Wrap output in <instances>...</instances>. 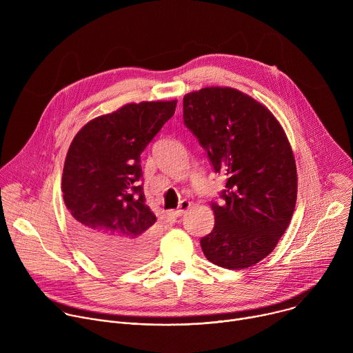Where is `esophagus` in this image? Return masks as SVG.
<instances>
[{"mask_svg":"<svg viewBox=\"0 0 353 353\" xmlns=\"http://www.w3.org/2000/svg\"><path fill=\"white\" fill-rule=\"evenodd\" d=\"M190 207H191V203H190V201L183 199V201H180V204H179L177 210H174V211H173V214H174L176 216H181L183 214H185V212L188 211V208H190Z\"/></svg>","mask_w":353,"mask_h":353,"instance_id":"obj_1","label":"esophagus"}]
</instances>
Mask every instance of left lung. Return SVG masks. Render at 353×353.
Here are the masks:
<instances>
[{"label":"left lung","instance_id":"1","mask_svg":"<svg viewBox=\"0 0 353 353\" xmlns=\"http://www.w3.org/2000/svg\"><path fill=\"white\" fill-rule=\"evenodd\" d=\"M184 124L228 176L225 204L212 203L215 226L201 239L205 257L228 270L256 265L290 223L297 173L293 150L263 103L229 86H207L183 99Z\"/></svg>","mask_w":353,"mask_h":353}]
</instances>
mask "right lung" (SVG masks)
Wrapping results in <instances>:
<instances>
[{"label":"right lung","instance_id":"obj_1","mask_svg":"<svg viewBox=\"0 0 353 353\" xmlns=\"http://www.w3.org/2000/svg\"><path fill=\"white\" fill-rule=\"evenodd\" d=\"M177 100L127 103L94 117L74 137L63 198L85 253L109 270H128L152 253L155 214L146 205L141 154L174 114Z\"/></svg>","mask_w":353,"mask_h":353}]
</instances>
